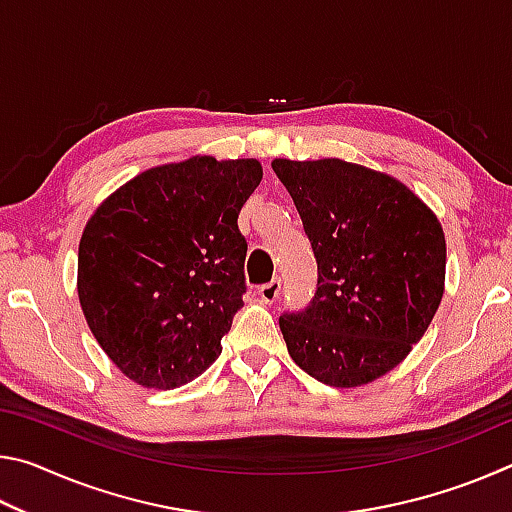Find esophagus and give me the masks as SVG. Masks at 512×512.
<instances>
[{
	"mask_svg": "<svg viewBox=\"0 0 512 512\" xmlns=\"http://www.w3.org/2000/svg\"><path fill=\"white\" fill-rule=\"evenodd\" d=\"M280 289H282V282L280 280H271L262 284V287L257 289V296L262 302H266V305H273V302L277 300V296H280Z\"/></svg>",
	"mask_w": 512,
	"mask_h": 512,
	"instance_id": "obj_1",
	"label": "esophagus"
}]
</instances>
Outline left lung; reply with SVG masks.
Segmentation results:
<instances>
[{
	"label": "left lung",
	"mask_w": 512,
	"mask_h": 512,
	"mask_svg": "<svg viewBox=\"0 0 512 512\" xmlns=\"http://www.w3.org/2000/svg\"><path fill=\"white\" fill-rule=\"evenodd\" d=\"M318 264L309 307L284 311L291 359L318 381H375L418 343L443 300V225L388 173L339 158L273 160Z\"/></svg>",
	"instance_id": "8db88e82"
}]
</instances>
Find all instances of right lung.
<instances>
[{"label":"right lung","mask_w":512,"mask_h":512,"mask_svg":"<svg viewBox=\"0 0 512 512\" xmlns=\"http://www.w3.org/2000/svg\"><path fill=\"white\" fill-rule=\"evenodd\" d=\"M257 160L196 155L140 173L103 201L79 244V300L103 352L146 388L212 366L244 307L239 212Z\"/></svg>","instance_id":"obj_1"}]
</instances>
